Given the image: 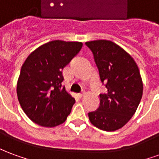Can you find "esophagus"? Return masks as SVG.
<instances>
[{
    "mask_svg": "<svg viewBox=\"0 0 159 159\" xmlns=\"http://www.w3.org/2000/svg\"><path fill=\"white\" fill-rule=\"evenodd\" d=\"M84 95H85V92H83V93H78V96H79L80 98H82V97H83Z\"/></svg>",
    "mask_w": 159,
    "mask_h": 159,
    "instance_id": "34e87169",
    "label": "esophagus"
}]
</instances>
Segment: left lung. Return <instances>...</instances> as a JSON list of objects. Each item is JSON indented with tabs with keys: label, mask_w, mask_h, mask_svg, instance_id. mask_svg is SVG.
I'll return each instance as SVG.
<instances>
[{
	"label": "left lung",
	"mask_w": 159,
	"mask_h": 159,
	"mask_svg": "<svg viewBox=\"0 0 159 159\" xmlns=\"http://www.w3.org/2000/svg\"><path fill=\"white\" fill-rule=\"evenodd\" d=\"M93 54L101 83L100 107L89 113L91 123L105 131H115L135 113L142 97L143 83L136 63L121 47L107 40L85 43Z\"/></svg>",
	"instance_id": "1"
}]
</instances>
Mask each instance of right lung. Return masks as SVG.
<instances>
[{"instance_id": "right-lung-1", "label": "right lung", "mask_w": 159, "mask_h": 159, "mask_svg": "<svg viewBox=\"0 0 159 159\" xmlns=\"http://www.w3.org/2000/svg\"><path fill=\"white\" fill-rule=\"evenodd\" d=\"M83 43L55 40L40 46L21 67L17 83L19 104L30 119L42 127L63 123L75 99L62 86V70L79 52Z\"/></svg>"}]
</instances>
